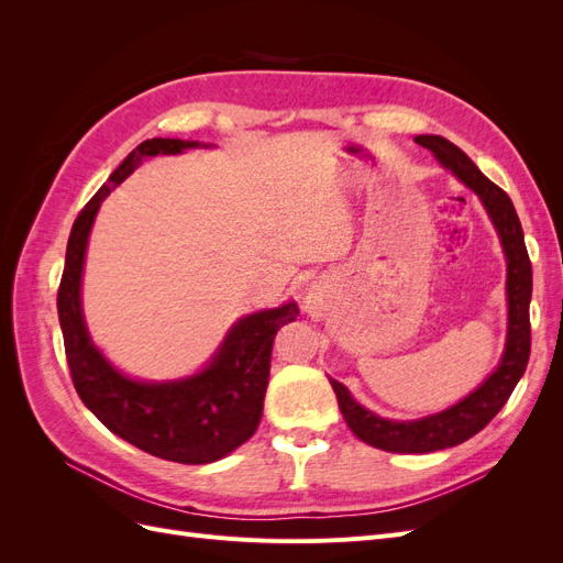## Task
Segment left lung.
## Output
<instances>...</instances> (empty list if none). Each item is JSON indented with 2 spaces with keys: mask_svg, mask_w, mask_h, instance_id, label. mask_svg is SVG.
I'll use <instances>...</instances> for the list:
<instances>
[{
  "mask_svg": "<svg viewBox=\"0 0 563 563\" xmlns=\"http://www.w3.org/2000/svg\"><path fill=\"white\" fill-rule=\"evenodd\" d=\"M416 143L432 150L434 157L451 168L453 176L479 195L493 225L500 234L507 258V345L498 368L472 395L446 408V411L420 420L397 422L371 413L350 397L345 385L331 378L340 413H343L347 428L356 434V439L366 441L368 446L389 453H432L463 444L476 432H482L512 395V389L526 371L528 354H531L528 302H531L533 291V272L512 199L496 183H490L465 152L451 141L441 139V135H416Z\"/></svg>",
  "mask_w": 563,
  "mask_h": 563,
  "instance_id": "left-lung-1",
  "label": "left lung"
}]
</instances>
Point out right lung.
I'll use <instances>...</instances> for the list:
<instances>
[{
    "label": "right lung",
    "instance_id": "obj_1",
    "mask_svg": "<svg viewBox=\"0 0 563 563\" xmlns=\"http://www.w3.org/2000/svg\"><path fill=\"white\" fill-rule=\"evenodd\" d=\"M197 145L180 139H152L119 164L75 220L58 286L65 356L79 399L117 437L145 453L183 465L213 463L253 437L263 416L272 343L284 323L298 317V305L291 300L236 321L211 364L192 378L141 383L122 376L91 343L81 314L79 286L100 201L145 157L178 155Z\"/></svg>",
    "mask_w": 563,
    "mask_h": 563
}]
</instances>
